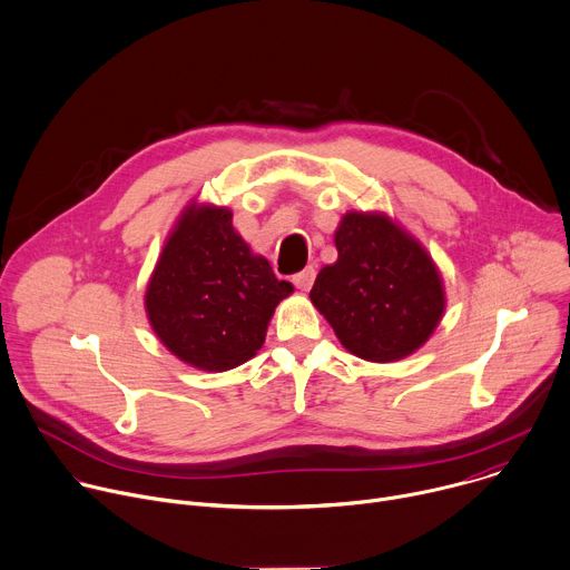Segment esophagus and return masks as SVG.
Wrapping results in <instances>:
<instances>
[{
  "instance_id": "34e87169",
  "label": "esophagus",
  "mask_w": 570,
  "mask_h": 570,
  "mask_svg": "<svg viewBox=\"0 0 570 570\" xmlns=\"http://www.w3.org/2000/svg\"><path fill=\"white\" fill-rule=\"evenodd\" d=\"M315 275H317V271H315L313 266H306L304 271H299L297 275H293V284H295L297 288H302V291H308V288L313 286V282H315Z\"/></svg>"
}]
</instances>
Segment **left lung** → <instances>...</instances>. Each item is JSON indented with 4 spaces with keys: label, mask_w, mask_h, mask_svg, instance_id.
<instances>
[{
    "label": "left lung",
    "mask_w": 570,
    "mask_h": 570,
    "mask_svg": "<svg viewBox=\"0 0 570 570\" xmlns=\"http://www.w3.org/2000/svg\"><path fill=\"white\" fill-rule=\"evenodd\" d=\"M337 262L311 299L353 355L392 362L414 353L443 315L441 275L428 253L383 215L348 213L335 233Z\"/></svg>",
    "instance_id": "1"
}]
</instances>
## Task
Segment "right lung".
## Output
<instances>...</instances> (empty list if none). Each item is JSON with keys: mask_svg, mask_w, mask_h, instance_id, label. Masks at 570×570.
Instances as JSON below:
<instances>
[{"mask_svg": "<svg viewBox=\"0 0 570 570\" xmlns=\"http://www.w3.org/2000/svg\"><path fill=\"white\" fill-rule=\"evenodd\" d=\"M293 286L233 228L226 208H189L167 239L145 306L160 342L183 362L226 371L250 360Z\"/></svg>", "mask_w": 570, "mask_h": 570, "instance_id": "add662e5", "label": "right lung"}]
</instances>
